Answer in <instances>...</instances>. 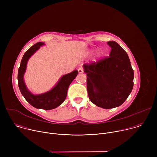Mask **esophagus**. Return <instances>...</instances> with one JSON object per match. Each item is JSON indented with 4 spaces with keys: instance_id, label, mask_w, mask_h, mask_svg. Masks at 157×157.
<instances>
[{
    "instance_id": "obj_1",
    "label": "esophagus",
    "mask_w": 157,
    "mask_h": 157,
    "mask_svg": "<svg viewBox=\"0 0 157 157\" xmlns=\"http://www.w3.org/2000/svg\"><path fill=\"white\" fill-rule=\"evenodd\" d=\"M78 71L79 73H81H81H82L84 72V69H83V68H82V67H80V68H78Z\"/></svg>"
}]
</instances>
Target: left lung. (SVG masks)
<instances>
[{
  "label": "left lung",
  "mask_w": 157,
  "mask_h": 157,
  "mask_svg": "<svg viewBox=\"0 0 157 157\" xmlns=\"http://www.w3.org/2000/svg\"><path fill=\"white\" fill-rule=\"evenodd\" d=\"M107 43L111 48L109 56L83 66L89 99L98 107L112 109L122 104L132 92L133 70L119 44L114 41Z\"/></svg>",
  "instance_id": "obj_1"
}]
</instances>
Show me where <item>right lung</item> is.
Here are the masks:
<instances>
[{
  "label": "right lung",
  "mask_w": 157,
  "mask_h": 157,
  "mask_svg": "<svg viewBox=\"0 0 157 157\" xmlns=\"http://www.w3.org/2000/svg\"><path fill=\"white\" fill-rule=\"evenodd\" d=\"M43 43L38 42L29 48L24 54L20 63L18 71V84L21 94L32 106L37 109L51 110L60 105L65 100L68 89L71 82L78 74L77 70L64 75L59 79L57 84L50 91L39 95L32 94L26 87L24 81V75L25 73L27 63L29 58L40 48Z\"/></svg>",
  "instance_id": "1"
}]
</instances>
